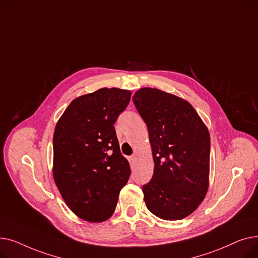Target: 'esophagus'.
<instances>
[{"label": "esophagus", "mask_w": 258, "mask_h": 258, "mask_svg": "<svg viewBox=\"0 0 258 258\" xmlns=\"http://www.w3.org/2000/svg\"><path fill=\"white\" fill-rule=\"evenodd\" d=\"M128 161H130L131 164H134V162L136 161V156H131V157H128Z\"/></svg>", "instance_id": "esophagus-1"}]
</instances>
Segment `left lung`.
<instances>
[{
	"instance_id": "1",
	"label": "left lung",
	"mask_w": 258,
	"mask_h": 258,
	"mask_svg": "<svg viewBox=\"0 0 258 258\" xmlns=\"http://www.w3.org/2000/svg\"><path fill=\"white\" fill-rule=\"evenodd\" d=\"M133 102L146 123L155 163L142 187L146 207L162 220H182L207 194L209 132L192 105L174 95L143 88Z\"/></svg>"
}]
</instances>
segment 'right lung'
I'll return each instance as SVG.
<instances>
[{
    "mask_svg": "<svg viewBox=\"0 0 258 258\" xmlns=\"http://www.w3.org/2000/svg\"><path fill=\"white\" fill-rule=\"evenodd\" d=\"M132 93L99 89L74 99L53 136V177L66 204L77 216L104 222L115 211L131 168L122 156L115 122Z\"/></svg>",
    "mask_w": 258,
    "mask_h": 258,
    "instance_id": "1",
    "label": "right lung"
}]
</instances>
